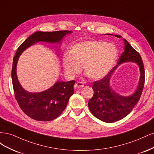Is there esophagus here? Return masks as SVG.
<instances>
[{"label": "esophagus", "mask_w": 154, "mask_h": 154, "mask_svg": "<svg viewBox=\"0 0 154 154\" xmlns=\"http://www.w3.org/2000/svg\"><path fill=\"white\" fill-rule=\"evenodd\" d=\"M83 86H84V84H83V82H77L75 83V85H74V87H75L76 88H82Z\"/></svg>", "instance_id": "34e87169"}]
</instances>
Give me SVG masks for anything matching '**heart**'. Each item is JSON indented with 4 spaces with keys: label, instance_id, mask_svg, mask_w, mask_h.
I'll list each match as a JSON object with an SVG mask.
<instances>
[{
    "label": "heart",
    "instance_id": "b5f03b06",
    "mask_svg": "<svg viewBox=\"0 0 154 154\" xmlns=\"http://www.w3.org/2000/svg\"><path fill=\"white\" fill-rule=\"evenodd\" d=\"M118 50L111 43L104 41H85L74 45L69 53H64L62 64L66 75L73 78L83 71L91 80L106 76L118 57Z\"/></svg>",
    "mask_w": 154,
    "mask_h": 154
}]
</instances>
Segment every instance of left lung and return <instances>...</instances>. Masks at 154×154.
I'll return each instance as SVG.
<instances>
[{"instance_id":"left-lung-1","label":"left lung","mask_w":154,"mask_h":154,"mask_svg":"<svg viewBox=\"0 0 154 154\" xmlns=\"http://www.w3.org/2000/svg\"><path fill=\"white\" fill-rule=\"evenodd\" d=\"M114 36L118 38L122 37L116 35ZM123 40L124 51L121 54L117 65L105 76L93 83L92 88L94 95L88 103L91 113L97 119L106 123L116 122L127 116L140 99L144 87L145 73L141 55L127 40ZM127 61H134L138 63L140 69L141 76L137 91L131 96L124 97L118 95L111 89L109 80L111 73L118 65Z\"/></svg>"}]
</instances>
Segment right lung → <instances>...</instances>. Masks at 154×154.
Listing matches in <instances>:
<instances>
[{
	"label": "right lung",
	"instance_id": "add662e5",
	"mask_svg": "<svg viewBox=\"0 0 154 154\" xmlns=\"http://www.w3.org/2000/svg\"><path fill=\"white\" fill-rule=\"evenodd\" d=\"M71 32H72L67 30L36 31L17 49L13 58L11 71L14 94L20 108L32 119L40 122H49L58 117L66 109L70 97L74 94L73 85L75 81L58 82L49 89L38 93L27 92L21 87L17 76L16 68L18 57L26 49L36 42H58L65 35Z\"/></svg>",
	"mask_w": 154,
	"mask_h": 154
}]
</instances>
